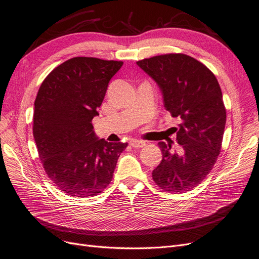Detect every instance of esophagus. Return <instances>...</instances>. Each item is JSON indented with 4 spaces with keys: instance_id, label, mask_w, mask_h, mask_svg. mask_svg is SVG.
I'll list each match as a JSON object with an SVG mask.
<instances>
[{
    "instance_id": "1",
    "label": "esophagus",
    "mask_w": 259,
    "mask_h": 259,
    "mask_svg": "<svg viewBox=\"0 0 259 259\" xmlns=\"http://www.w3.org/2000/svg\"><path fill=\"white\" fill-rule=\"evenodd\" d=\"M130 145L132 147H143L146 145V143L144 141H140V140H131Z\"/></svg>"
}]
</instances>
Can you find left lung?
Wrapping results in <instances>:
<instances>
[{
    "label": "left lung",
    "mask_w": 259,
    "mask_h": 259,
    "mask_svg": "<svg viewBox=\"0 0 259 259\" xmlns=\"http://www.w3.org/2000/svg\"><path fill=\"white\" fill-rule=\"evenodd\" d=\"M162 95L164 107L180 117L177 141L159 142L162 159L154 169L153 180L167 192L190 191L212 169L220 153L226 125L223 93L215 75L195 58L184 54H166L137 62Z\"/></svg>",
    "instance_id": "8db88e82"
}]
</instances>
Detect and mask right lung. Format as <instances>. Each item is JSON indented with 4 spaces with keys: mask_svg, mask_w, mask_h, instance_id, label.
Wrapping results in <instances>:
<instances>
[{
    "mask_svg": "<svg viewBox=\"0 0 259 259\" xmlns=\"http://www.w3.org/2000/svg\"><path fill=\"white\" fill-rule=\"evenodd\" d=\"M122 62L73 57L52 70L34 101L33 137L49 178L73 197L94 196L113 179L128 143L107 142L95 135L110 79Z\"/></svg>",
    "mask_w": 259,
    "mask_h": 259,
    "instance_id": "1",
    "label": "right lung"
}]
</instances>
